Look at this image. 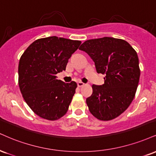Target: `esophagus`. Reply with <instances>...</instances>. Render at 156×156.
<instances>
[{"label": "esophagus", "instance_id": "34e87169", "mask_svg": "<svg viewBox=\"0 0 156 156\" xmlns=\"http://www.w3.org/2000/svg\"><path fill=\"white\" fill-rule=\"evenodd\" d=\"M84 85H85V83H83V82H81V81H78V87H81V86H83Z\"/></svg>", "mask_w": 156, "mask_h": 156}]
</instances>
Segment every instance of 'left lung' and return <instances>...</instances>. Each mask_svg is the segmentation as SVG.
<instances>
[{
	"instance_id": "obj_1",
	"label": "left lung",
	"mask_w": 156,
	"mask_h": 156,
	"mask_svg": "<svg viewBox=\"0 0 156 156\" xmlns=\"http://www.w3.org/2000/svg\"><path fill=\"white\" fill-rule=\"evenodd\" d=\"M79 49L92 59L97 73L106 75L104 84L92 85L86 99L89 111L99 120L114 119L135 96L140 76L137 54L126 41L110 37L86 41Z\"/></svg>"
}]
</instances>
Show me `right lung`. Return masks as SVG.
<instances>
[{
    "instance_id": "obj_1",
    "label": "right lung",
    "mask_w": 156,
    "mask_h": 156,
    "mask_svg": "<svg viewBox=\"0 0 156 156\" xmlns=\"http://www.w3.org/2000/svg\"><path fill=\"white\" fill-rule=\"evenodd\" d=\"M81 44L80 41L51 36L37 39L20 59L19 86L22 97L36 115L55 121L68 110L76 93L75 81L57 79L65 70L68 59Z\"/></svg>"
}]
</instances>
